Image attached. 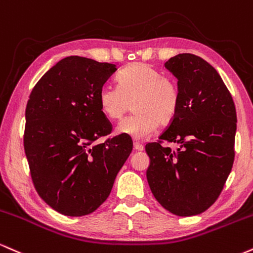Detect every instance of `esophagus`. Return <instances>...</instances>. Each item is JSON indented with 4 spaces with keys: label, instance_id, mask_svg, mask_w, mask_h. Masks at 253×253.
<instances>
[{
    "label": "esophagus",
    "instance_id": "34e87169",
    "mask_svg": "<svg viewBox=\"0 0 253 253\" xmlns=\"http://www.w3.org/2000/svg\"><path fill=\"white\" fill-rule=\"evenodd\" d=\"M133 149H135L136 151H143L144 147H143V144L138 143V142H135V143H133Z\"/></svg>",
    "mask_w": 253,
    "mask_h": 253
}]
</instances>
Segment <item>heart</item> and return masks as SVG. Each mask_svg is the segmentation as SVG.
Masks as SVG:
<instances>
[{
	"instance_id": "obj_1",
	"label": "heart",
	"mask_w": 253,
	"mask_h": 253,
	"mask_svg": "<svg viewBox=\"0 0 253 253\" xmlns=\"http://www.w3.org/2000/svg\"><path fill=\"white\" fill-rule=\"evenodd\" d=\"M132 103L135 115L122 121L116 132L143 141L159 126L170 123L180 105V92L173 79L143 62H135L121 71L117 87L104 85L98 92V104L110 120H121Z\"/></svg>"
}]
</instances>
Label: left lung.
I'll use <instances>...</instances> for the list:
<instances>
[{
  "mask_svg": "<svg viewBox=\"0 0 253 253\" xmlns=\"http://www.w3.org/2000/svg\"><path fill=\"white\" fill-rule=\"evenodd\" d=\"M165 66L177 79L180 105L159 142L145 145L147 180L169 212L197 215L215 203L232 169L236 106L215 68L200 56L182 53ZM162 141L179 148L171 151Z\"/></svg>",
  "mask_w": 253,
  "mask_h": 253,
  "instance_id": "1",
  "label": "left lung"
}]
</instances>
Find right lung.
I'll list each match as a JSON object with an SVG mask.
<instances>
[{
	"instance_id": "add662e5",
	"label": "right lung",
	"mask_w": 253,
	"mask_h": 253,
	"mask_svg": "<svg viewBox=\"0 0 253 253\" xmlns=\"http://www.w3.org/2000/svg\"><path fill=\"white\" fill-rule=\"evenodd\" d=\"M116 70L114 64L67 56L41 77L27 103L23 145L33 183L64 215L94 212L132 150L126 135L98 142L112 131L98 92Z\"/></svg>"
}]
</instances>
